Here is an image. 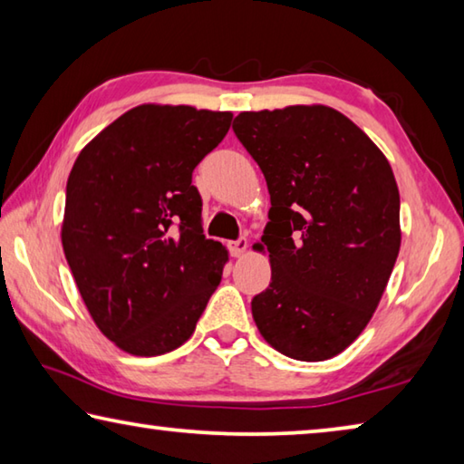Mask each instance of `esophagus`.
<instances>
[{"mask_svg": "<svg viewBox=\"0 0 464 464\" xmlns=\"http://www.w3.org/2000/svg\"><path fill=\"white\" fill-rule=\"evenodd\" d=\"M229 247H231V254L235 257H241L247 251V239L246 237H239L237 241H231Z\"/></svg>", "mask_w": 464, "mask_h": 464, "instance_id": "1", "label": "esophagus"}]
</instances>
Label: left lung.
<instances>
[{
	"mask_svg": "<svg viewBox=\"0 0 464 464\" xmlns=\"http://www.w3.org/2000/svg\"><path fill=\"white\" fill-rule=\"evenodd\" d=\"M233 130L270 192L262 249L272 280L251 301L266 342L321 362L362 334L401 247L399 188L387 157L337 110L241 112Z\"/></svg>",
	"mask_w": 464,
	"mask_h": 464,
	"instance_id": "8db88e82",
	"label": "left lung"
}]
</instances>
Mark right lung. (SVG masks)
I'll return each instance as SVG.
<instances>
[{"instance_id":"right-lung-1","label":"right lung","mask_w":464,"mask_h":464,"mask_svg":"<svg viewBox=\"0 0 464 464\" xmlns=\"http://www.w3.org/2000/svg\"><path fill=\"white\" fill-rule=\"evenodd\" d=\"M231 112L140 104L82 149L67 179L61 243L93 324L132 356L194 334L229 251L202 235L192 171Z\"/></svg>"}]
</instances>
